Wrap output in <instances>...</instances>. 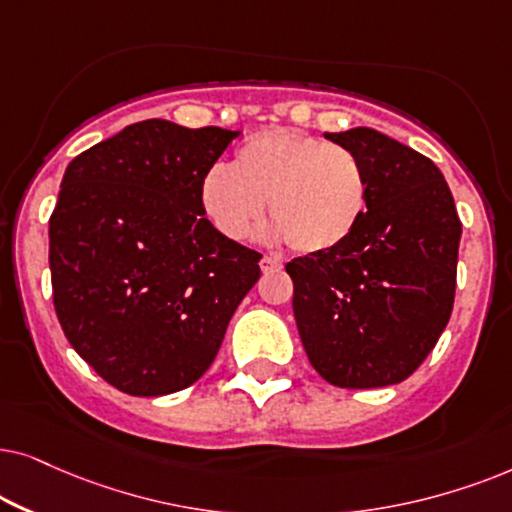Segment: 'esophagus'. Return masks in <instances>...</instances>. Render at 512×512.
Listing matches in <instances>:
<instances>
[{"instance_id":"esophagus-1","label":"esophagus","mask_w":512,"mask_h":512,"mask_svg":"<svg viewBox=\"0 0 512 512\" xmlns=\"http://www.w3.org/2000/svg\"><path fill=\"white\" fill-rule=\"evenodd\" d=\"M260 267H262L264 274H274V271H281L283 264L278 262L276 257H271V255H264V257H262V262H260Z\"/></svg>"}]
</instances>
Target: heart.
<instances>
[{
  "label": "heart",
  "instance_id": "b5f03b06",
  "mask_svg": "<svg viewBox=\"0 0 512 512\" xmlns=\"http://www.w3.org/2000/svg\"><path fill=\"white\" fill-rule=\"evenodd\" d=\"M297 252H330L349 241L367 213L370 180L349 147L274 128L250 135L231 166L201 180V206L215 229L243 241L264 215Z\"/></svg>",
  "mask_w": 512,
  "mask_h": 512
}]
</instances>
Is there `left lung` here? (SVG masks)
<instances>
[{
	"instance_id": "1",
	"label": "left lung",
	"mask_w": 512,
	"mask_h": 512,
	"mask_svg": "<svg viewBox=\"0 0 512 512\" xmlns=\"http://www.w3.org/2000/svg\"><path fill=\"white\" fill-rule=\"evenodd\" d=\"M325 138L363 161L370 201L349 241L285 264L297 330L330 384L391 386L424 363L452 316L461 220L428 156L372 128Z\"/></svg>"
}]
</instances>
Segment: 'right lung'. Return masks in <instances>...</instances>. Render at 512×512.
<instances>
[{"instance_id":"add662e5","label":"right lung","mask_w":512,"mask_h":512,"mask_svg":"<svg viewBox=\"0 0 512 512\" xmlns=\"http://www.w3.org/2000/svg\"><path fill=\"white\" fill-rule=\"evenodd\" d=\"M238 135L147 119L65 170L49 220L53 306L72 349L128 395L192 386L260 278V252L201 206L203 175Z\"/></svg>"}]
</instances>
